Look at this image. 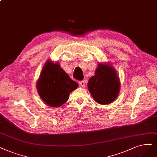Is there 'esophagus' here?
Returning <instances> with one entry per match:
<instances>
[{
	"label": "esophagus",
	"mask_w": 157,
	"mask_h": 157,
	"mask_svg": "<svg viewBox=\"0 0 157 157\" xmlns=\"http://www.w3.org/2000/svg\"><path fill=\"white\" fill-rule=\"evenodd\" d=\"M85 82L84 81H81V82H79V85H81V86H82V87H83V86H85Z\"/></svg>",
	"instance_id": "1"
}]
</instances>
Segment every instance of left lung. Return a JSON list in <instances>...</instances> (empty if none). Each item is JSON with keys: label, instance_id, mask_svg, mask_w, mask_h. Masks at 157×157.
I'll use <instances>...</instances> for the list:
<instances>
[{"label": "left lung", "instance_id": "obj_1", "mask_svg": "<svg viewBox=\"0 0 157 157\" xmlns=\"http://www.w3.org/2000/svg\"><path fill=\"white\" fill-rule=\"evenodd\" d=\"M94 100L101 105L113 103L120 90V82L117 72L111 63H99L87 84Z\"/></svg>", "mask_w": 157, "mask_h": 157}]
</instances>
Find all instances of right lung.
<instances>
[{
  "mask_svg": "<svg viewBox=\"0 0 157 157\" xmlns=\"http://www.w3.org/2000/svg\"><path fill=\"white\" fill-rule=\"evenodd\" d=\"M37 92L48 106L59 107L69 98L78 84L69 77L58 62L50 59L44 63L36 83Z\"/></svg>",
  "mask_w": 157,
  "mask_h": 157,
  "instance_id": "right-lung-1",
  "label": "right lung"
}]
</instances>
